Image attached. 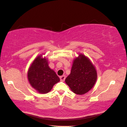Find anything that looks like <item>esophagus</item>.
<instances>
[{
  "mask_svg": "<svg viewBox=\"0 0 127 127\" xmlns=\"http://www.w3.org/2000/svg\"><path fill=\"white\" fill-rule=\"evenodd\" d=\"M60 81L61 82H64V80H65L66 77H65V76H62L60 77Z\"/></svg>",
  "mask_w": 127,
  "mask_h": 127,
  "instance_id": "esophagus-1",
  "label": "esophagus"
}]
</instances>
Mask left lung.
<instances>
[{
    "instance_id": "1",
    "label": "left lung",
    "mask_w": 127,
    "mask_h": 127,
    "mask_svg": "<svg viewBox=\"0 0 127 127\" xmlns=\"http://www.w3.org/2000/svg\"><path fill=\"white\" fill-rule=\"evenodd\" d=\"M96 79L97 72L94 66L87 57L80 54L73 60L71 73L65 82L75 94L83 95L92 88Z\"/></svg>"
}]
</instances>
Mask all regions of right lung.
<instances>
[{
  "label": "right lung",
  "instance_id": "1",
  "mask_svg": "<svg viewBox=\"0 0 127 127\" xmlns=\"http://www.w3.org/2000/svg\"><path fill=\"white\" fill-rule=\"evenodd\" d=\"M39 55L31 64L27 72L28 81L33 88L41 94L48 93L60 78L49 66L47 59Z\"/></svg>",
  "mask_w": 127,
  "mask_h": 127
}]
</instances>
